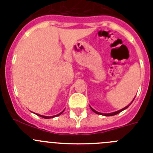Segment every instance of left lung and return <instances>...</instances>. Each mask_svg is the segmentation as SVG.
<instances>
[{
    "label": "left lung",
    "mask_w": 153,
    "mask_h": 153,
    "mask_svg": "<svg viewBox=\"0 0 153 153\" xmlns=\"http://www.w3.org/2000/svg\"><path fill=\"white\" fill-rule=\"evenodd\" d=\"M134 99H135V98H134ZM134 99H133V100H134ZM133 100H132V101H133ZM132 102H131V103H132ZM131 103H129V105H128V106H126V107L123 108V109H120V110H118V111L113 112V113H100V112H97V111H96L95 109H93V108L91 107V106H90V109H92V111H93V112H94V113H97V114H99V115H102V116H106V117H110V116H114V115H117V114H118V113H120V112L123 111L124 109H127V108H128V107H129V106H130V105H131Z\"/></svg>",
    "instance_id": "1"
}]
</instances>
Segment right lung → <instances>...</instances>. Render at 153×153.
<instances>
[{"instance_id":"add662e5","label":"right lung","mask_w":153,"mask_h":153,"mask_svg":"<svg viewBox=\"0 0 153 153\" xmlns=\"http://www.w3.org/2000/svg\"><path fill=\"white\" fill-rule=\"evenodd\" d=\"M64 111V110H63V111L61 112V113H59V114H57V115H55V116H51V117H47V116H42V115H40V114H36L37 115V116H39V117H43V118H44V119H51V118H53V117H58V116H60V114H62V113H63V112Z\"/></svg>"}]
</instances>
